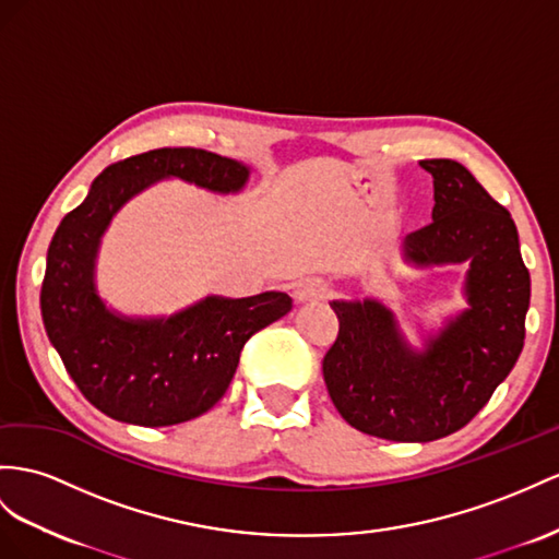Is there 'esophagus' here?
I'll return each instance as SVG.
<instances>
[{"instance_id":"1","label":"esophagus","mask_w":559,"mask_h":559,"mask_svg":"<svg viewBox=\"0 0 559 559\" xmlns=\"http://www.w3.org/2000/svg\"><path fill=\"white\" fill-rule=\"evenodd\" d=\"M323 295H325V288H323V283L317 278L302 281L295 290V297L299 299V302H313V299H321Z\"/></svg>"}]
</instances>
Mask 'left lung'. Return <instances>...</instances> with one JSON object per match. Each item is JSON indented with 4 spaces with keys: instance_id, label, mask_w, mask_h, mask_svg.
I'll return each mask as SVG.
<instances>
[{
    "instance_id": "left-lung-1",
    "label": "left lung",
    "mask_w": 559,
    "mask_h": 559,
    "mask_svg": "<svg viewBox=\"0 0 559 559\" xmlns=\"http://www.w3.org/2000/svg\"><path fill=\"white\" fill-rule=\"evenodd\" d=\"M420 165L435 179L432 222L406 238V257L418 266L469 262V309L418 354L380 302H331L340 331L323 356L340 416L390 441H435L477 416L520 359L532 297L510 212L461 163Z\"/></svg>"
}]
</instances>
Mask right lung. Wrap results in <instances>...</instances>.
<instances>
[{"mask_svg":"<svg viewBox=\"0 0 559 559\" xmlns=\"http://www.w3.org/2000/svg\"><path fill=\"white\" fill-rule=\"evenodd\" d=\"M179 177L210 191H238L248 167L203 148H155L108 165L68 212L47 252L39 307L45 331L78 390L112 420L165 427L203 416L234 380L246 342L290 311L285 293L207 297L169 319H122L94 288L106 226L153 181Z\"/></svg>","mask_w":559,"mask_h":559,"instance_id":"right-lung-1","label":"right lung"}]
</instances>
